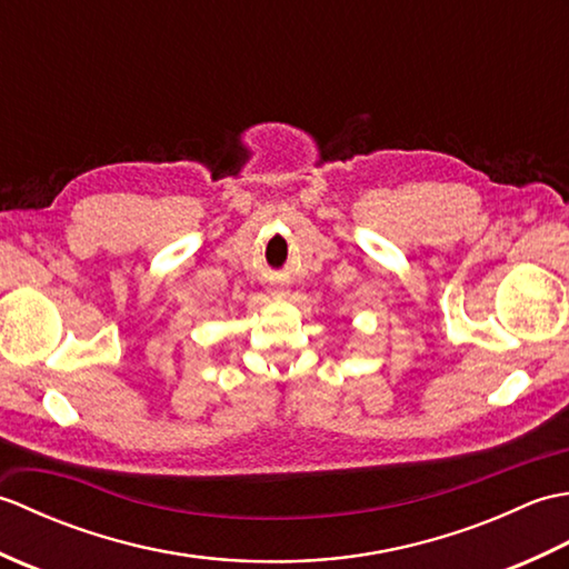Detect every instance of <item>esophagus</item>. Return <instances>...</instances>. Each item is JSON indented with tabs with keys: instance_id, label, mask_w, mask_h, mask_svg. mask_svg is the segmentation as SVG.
I'll return each mask as SVG.
<instances>
[{
	"instance_id": "1",
	"label": "esophagus",
	"mask_w": 569,
	"mask_h": 569,
	"mask_svg": "<svg viewBox=\"0 0 569 569\" xmlns=\"http://www.w3.org/2000/svg\"><path fill=\"white\" fill-rule=\"evenodd\" d=\"M271 296H276V298H283V296H286V288H281V286H273V288H271Z\"/></svg>"
}]
</instances>
